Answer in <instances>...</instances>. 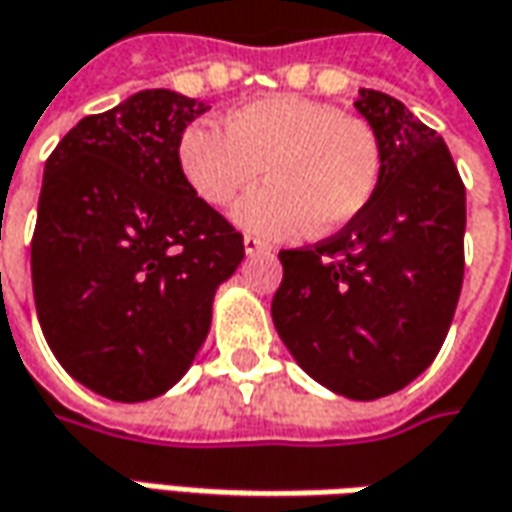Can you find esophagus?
I'll use <instances>...</instances> for the list:
<instances>
[{"label": "esophagus", "mask_w": 512, "mask_h": 512, "mask_svg": "<svg viewBox=\"0 0 512 512\" xmlns=\"http://www.w3.org/2000/svg\"><path fill=\"white\" fill-rule=\"evenodd\" d=\"M243 249H246V255H266V252H269V243H263V240L255 238V235H246V238H243Z\"/></svg>", "instance_id": "obj_1"}]
</instances>
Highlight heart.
I'll use <instances>...</instances> for the list:
<instances>
[{
  "label": "heart",
  "mask_w": 512,
  "mask_h": 512,
  "mask_svg": "<svg viewBox=\"0 0 512 512\" xmlns=\"http://www.w3.org/2000/svg\"><path fill=\"white\" fill-rule=\"evenodd\" d=\"M186 184L209 206H226L263 175L235 221L263 238L331 235L374 201L379 141L374 130L337 107L300 96H266L223 118V133L189 124L178 138Z\"/></svg>",
  "instance_id": "b5f03b06"
}]
</instances>
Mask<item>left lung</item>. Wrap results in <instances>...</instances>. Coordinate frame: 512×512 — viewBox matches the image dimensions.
<instances>
[{
  "label": "left lung",
  "mask_w": 512,
  "mask_h": 512,
  "mask_svg": "<svg viewBox=\"0 0 512 512\" xmlns=\"http://www.w3.org/2000/svg\"><path fill=\"white\" fill-rule=\"evenodd\" d=\"M354 107L379 141L374 201L337 235L283 249L272 320L300 368L348 399L416 379L448 337L465 277V184L442 135L379 90Z\"/></svg>",
  "instance_id": "left-lung-1"
}]
</instances>
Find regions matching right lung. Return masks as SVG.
Returning <instances> with one entry per match:
<instances>
[{"label": "right lung", "instance_id": "add662e5", "mask_svg": "<svg viewBox=\"0 0 512 512\" xmlns=\"http://www.w3.org/2000/svg\"><path fill=\"white\" fill-rule=\"evenodd\" d=\"M203 101L141 90L84 115L50 152L30 243L39 326L73 379L144 402L192 365L243 235L203 203L178 138Z\"/></svg>", "mask_w": 512, "mask_h": 512}]
</instances>
